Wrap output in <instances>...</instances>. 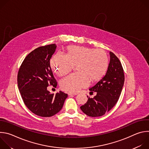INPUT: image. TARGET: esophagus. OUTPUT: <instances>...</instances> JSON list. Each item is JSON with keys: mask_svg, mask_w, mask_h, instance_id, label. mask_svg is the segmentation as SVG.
<instances>
[{"mask_svg": "<svg viewBox=\"0 0 149 149\" xmlns=\"http://www.w3.org/2000/svg\"><path fill=\"white\" fill-rule=\"evenodd\" d=\"M68 95L71 96V95H77V93H68Z\"/></svg>", "mask_w": 149, "mask_h": 149, "instance_id": "34e87169", "label": "esophagus"}]
</instances>
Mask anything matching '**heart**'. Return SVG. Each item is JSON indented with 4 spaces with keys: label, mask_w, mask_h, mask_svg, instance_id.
<instances>
[{
    "label": "heart",
    "mask_w": 149,
    "mask_h": 149,
    "mask_svg": "<svg viewBox=\"0 0 149 149\" xmlns=\"http://www.w3.org/2000/svg\"><path fill=\"white\" fill-rule=\"evenodd\" d=\"M67 51V55L56 53L51 61L52 69L59 76L67 74L77 65L78 72L61 79L59 85L63 90L78 92L88 86L90 79L93 81L99 80L107 71L109 58L104 50L70 46Z\"/></svg>",
    "instance_id": "heart-1"
}]
</instances>
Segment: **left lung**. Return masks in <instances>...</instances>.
I'll return each mask as SVG.
<instances>
[{
	"instance_id": "left-lung-1",
	"label": "left lung",
	"mask_w": 149,
	"mask_h": 149,
	"mask_svg": "<svg viewBox=\"0 0 149 149\" xmlns=\"http://www.w3.org/2000/svg\"><path fill=\"white\" fill-rule=\"evenodd\" d=\"M105 75L93 87L91 93L96 92L94 98H88L87 103L81 106L84 113L90 117H100L109 112L116 105L120 96L124 82V71L118 58L111 52Z\"/></svg>"
}]
</instances>
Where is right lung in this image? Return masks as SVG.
<instances>
[{"instance_id": "right-lung-1", "label": "right lung", "mask_w": 149, "mask_h": 149, "mask_svg": "<svg viewBox=\"0 0 149 149\" xmlns=\"http://www.w3.org/2000/svg\"><path fill=\"white\" fill-rule=\"evenodd\" d=\"M56 49V44L39 47L29 54L18 72L17 86L28 109L35 114L49 117L62 108L68 94L59 91L51 94L49 85L57 83L50 66V59Z\"/></svg>"}]
</instances>
